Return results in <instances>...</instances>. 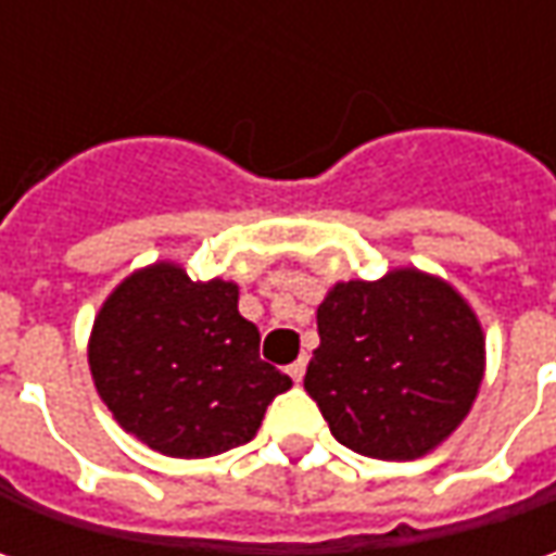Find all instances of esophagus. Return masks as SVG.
I'll return each mask as SVG.
<instances>
[{
    "instance_id": "1",
    "label": "esophagus",
    "mask_w": 556,
    "mask_h": 556,
    "mask_svg": "<svg viewBox=\"0 0 556 556\" xmlns=\"http://www.w3.org/2000/svg\"><path fill=\"white\" fill-rule=\"evenodd\" d=\"M288 374L293 377V383H300V380H303V374H306V358H296V362L288 368Z\"/></svg>"
}]
</instances>
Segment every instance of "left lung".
Instances as JSON below:
<instances>
[{"label":"left lung","instance_id":"left-lung-1","mask_svg":"<svg viewBox=\"0 0 556 556\" xmlns=\"http://www.w3.org/2000/svg\"><path fill=\"white\" fill-rule=\"evenodd\" d=\"M306 393L337 442L380 460L430 455L470 415L485 333L445 278L415 266L337 281L318 306Z\"/></svg>","mask_w":556,"mask_h":556}]
</instances>
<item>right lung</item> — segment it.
Returning a JSON list of instances; mask_svg holds the SVG:
<instances>
[{"label": "right lung", "mask_w": 556, "mask_h": 556, "mask_svg": "<svg viewBox=\"0 0 556 556\" xmlns=\"http://www.w3.org/2000/svg\"><path fill=\"white\" fill-rule=\"evenodd\" d=\"M89 371L126 433L166 458H210L256 437L290 377L260 358L238 285L191 281L179 263L126 275L101 303Z\"/></svg>", "instance_id": "1"}]
</instances>
